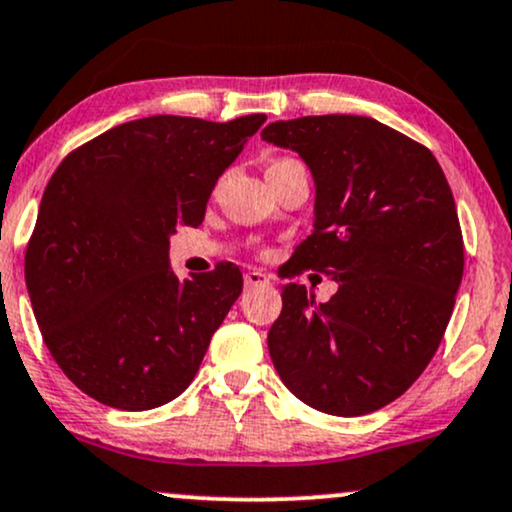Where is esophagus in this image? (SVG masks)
<instances>
[{
  "mask_svg": "<svg viewBox=\"0 0 512 512\" xmlns=\"http://www.w3.org/2000/svg\"><path fill=\"white\" fill-rule=\"evenodd\" d=\"M243 281H245V288H257V286H269V276L267 274H262V272H257V269H252V272H245V276H243Z\"/></svg>",
  "mask_w": 512,
  "mask_h": 512,
  "instance_id": "esophagus-1",
  "label": "esophagus"
}]
</instances>
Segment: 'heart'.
Returning <instances> with one entry per match:
<instances>
[{
    "label": "heart",
    "instance_id": "heart-1",
    "mask_svg": "<svg viewBox=\"0 0 512 512\" xmlns=\"http://www.w3.org/2000/svg\"><path fill=\"white\" fill-rule=\"evenodd\" d=\"M279 162H283V159H279Z\"/></svg>",
    "mask_w": 512,
    "mask_h": 512
}]
</instances>
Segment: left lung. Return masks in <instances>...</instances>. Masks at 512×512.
I'll return each mask as SVG.
<instances>
[{
    "label": "left lung",
    "instance_id": "obj_1",
    "mask_svg": "<svg viewBox=\"0 0 512 512\" xmlns=\"http://www.w3.org/2000/svg\"><path fill=\"white\" fill-rule=\"evenodd\" d=\"M315 176V231L293 252L338 281L329 303L281 286L269 355L283 384L326 415L357 417L403 396L429 365L463 281L458 209L422 143L369 116L326 114L269 123Z\"/></svg>",
    "mask_w": 512,
    "mask_h": 512
}]
</instances>
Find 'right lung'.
<instances>
[{"instance_id": "obj_1", "label": "right lung", "mask_w": 512, "mask_h": 512, "mask_svg": "<svg viewBox=\"0 0 512 512\" xmlns=\"http://www.w3.org/2000/svg\"><path fill=\"white\" fill-rule=\"evenodd\" d=\"M264 114L147 116L76 147L49 178L26 248L42 341L80 391L119 410L169 403L243 291L236 264L178 279L169 236L197 226Z\"/></svg>"}]
</instances>
